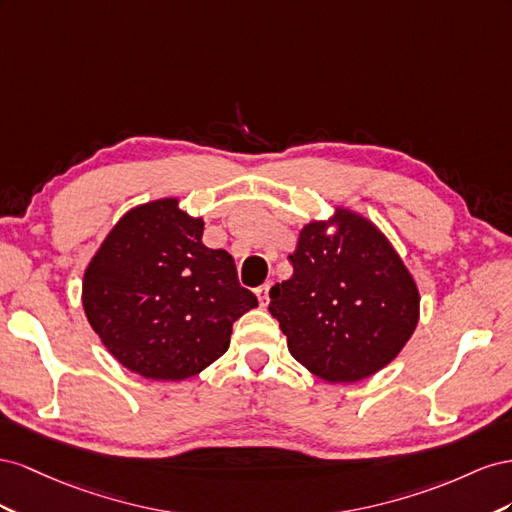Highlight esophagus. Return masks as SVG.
Segmentation results:
<instances>
[{"mask_svg":"<svg viewBox=\"0 0 512 512\" xmlns=\"http://www.w3.org/2000/svg\"><path fill=\"white\" fill-rule=\"evenodd\" d=\"M255 296H257L261 306H268V302H270V283H264L261 287H257Z\"/></svg>","mask_w":512,"mask_h":512,"instance_id":"obj_1","label":"esophagus"}]
</instances>
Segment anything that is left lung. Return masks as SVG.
<instances>
[{
  "label": "left lung",
  "instance_id": "left-lung-1",
  "mask_svg": "<svg viewBox=\"0 0 512 512\" xmlns=\"http://www.w3.org/2000/svg\"><path fill=\"white\" fill-rule=\"evenodd\" d=\"M294 274L270 289L289 354L330 384H356L401 354L420 319L414 274L369 216L332 206L298 231Z\"/></svg>",
  "mask_w": 512,
  "mask_h": 512
}]
</instances>
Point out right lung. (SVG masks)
<instances>
[{
	"mask_svg": "<svg viewBox=\"0 0 512 512\" xmlns=\"http://www.w3.org/2000/svg\"><path fill=\"white\" fill-rule=\"evenodd\" d=\"M180 197L130 208L83 272L87 321L122 367L152 382H182L221 358L233 321L257 306L236 261L203 244V216Z\"/></svg>",
	"mask_w": 512,
	"mask_h": 512,
	"instance_id": "obj_1",
	"label": "right lung"
}]
</instances>
